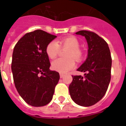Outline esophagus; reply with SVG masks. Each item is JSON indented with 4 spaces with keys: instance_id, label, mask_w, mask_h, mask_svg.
I'll list each match as a JSON object with an SVG mask.
<instances>
[{
    "instance_id": "34e87169",
    "label": "esophagus",
    "mask_w": 126,
    "mask_h": 126,
    "mask_svg": "<svg viewBox=\"0 0 126 126\" xmlns=\"http://www.w3.org/2000/svg\"><path fill=\"white\" fill-rule=\"evenodd\" d=\"M64 76V74H60V78H63Z\"/></svg>"
}]
</instances>
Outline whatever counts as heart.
<instances>
[{"label": "heart", "mask_w": 126, "mask_h": 126, "mask_svg": "<svg viewBox=\"0 0 126 126\" xmlns=\"http://www.w3.org/2000/svg\"><path fill=\"white\" fill-rule=\"evenodd\" d=\"M61 48L68 49L65 56L68 59H57L52 63V68L61 73H66L75 67V62H79L83 59V52L79 48V42L74 36L63 38L59 41L50 42L46 47V52L48 57L53 59L56 57Z\"/></svg>", "instance_id": "b5f03b06"}]
</instances>
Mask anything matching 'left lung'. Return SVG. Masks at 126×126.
<instances>
[{
    "label": "left lung",
    "mask_w": 126,
    "mask_h": 126,
    "mask_svg": "<svg viewBox=\"0 0 126 126\" xmlns=\"http://www.w3.org/2000/svg\"><path fill=\"white\" fill-rule=\"evenodd\" d=\"M76 34L86 39L88 53L85 62L77 69L84 72V77L72 76L69 90L76 103L90 107L100 100L109 87L112 67L110 51L107 43L94 32L81 30Z\"/></svg>",
    "instance_id": "8db88e82"
}]
</instances>
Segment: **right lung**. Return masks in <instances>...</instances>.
I'll return each mask as SVG.
<instances>
[{
    "label": "right lung",
    "mask_w": 126,
    "mask_h": 126,
    "mask_svg": "<svg viewBox=\"0 0 126 126\" xmlns=\"http://www.w3.org/2000/svg\"><path fill=\"white\" fill-rule=\"evenodd\" d=\"M57 36L37 30L25 34L14 48L11 69L20 96L33 107L46 105L52 100L59 73L49 69L47 45Z\"/></svg>",
    "instance_id": "add662e5"
}]
</instances>
